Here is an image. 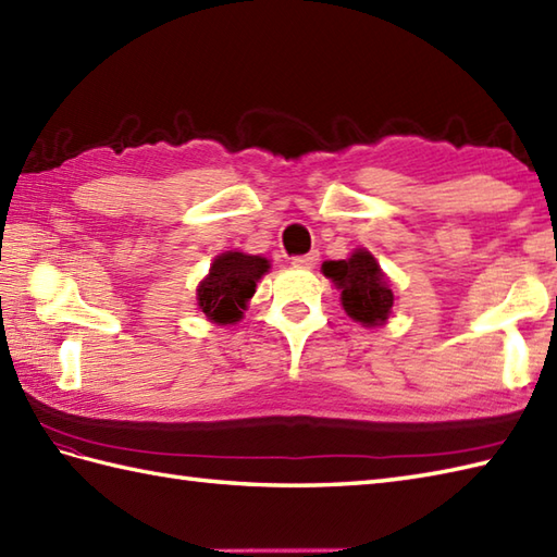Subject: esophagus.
Masks as SVG:
<instances>
[{
	"label": "esophagus",
	"instance_id": "1",
	"mask_svg": "<svg viewBox=\"0 0 557 557\" xmlns=\"http://www.w3.org/2000/svg\"><path fill=\"white\" fill-rule=\"evenodd\" d=\"M315 263H318V251H311V253H306V256L292 258V265H294V268H306V270H311Z\"/></svg>",
	"mask_w": 557,
	"mask_h": 557
}]
</instances>
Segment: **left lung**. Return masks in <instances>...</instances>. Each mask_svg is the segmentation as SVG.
<instances>
[{
  "mask_svg": "<svg viewBox=\"0 0 557 557\" xmlns=\"http://www.w3.org/2000/svg\"><path fill=\"white\" fill-rule=\"evenodd\" d=\"M323 275L342 292L339 299L349 318L366 327L385 325L393 313L395 294L377 260L366 248H357L347 260H327Z\"/></svg>",
  "mask_w": 557,
  "mask_h": 557,
  "instance_id": "left-lung-1",
  "label": "left lung"
}]
</instances>
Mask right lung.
Masks as SVG:
<instances>
[{"mask_svg": "<svg viewBox=\"0 0 557 557\" xmlns=\"http://www.w3.org/2000/svg\"><path fill=\"white\" fill-rule=\"evenodd\" d=\"M270 270V263L260 256L242 251L220 253L212 260L208 277L196 289L198 309L210 323H236L246 311V301L256 294V282Z\"/></svg>", "mask_w": 557, "mask_h": 557, "instance_id": "right-lung-1", "label": "right lung"}]
</instances>
